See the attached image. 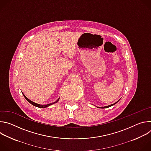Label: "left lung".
I'll return each instance as SVG.
<instances>
[{
    "label": "left lung",
    "mask_w": 151,
    "mask_h": 151,
    "mask_svg": "<svg viewBox=\"0 0 151 151\" xmlns=\"http://www.w3.org/2000/svg\"><path fill=\"white\" fill-rule=\"evenodd\" d=\"M119 100L118 101H119ZM118 101H116V103H114V104H111V105H109V106H104V107H99V108H102V109H104V108H107V107H111V106H113V105H114V104H115Z\"/></svg>",
    "instance_id": "left-lung-1"
}]
</instances>
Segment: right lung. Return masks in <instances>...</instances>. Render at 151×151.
I'll return each instance as SVG.
<instances>
[{"instance_id": "right-lung-1", "label": "right lung", "mask_w": 151, "mask_h": 151, "mask_svg": "<svg viewBox=\"0 0 151 151\" xmlns=\"http://www.w3.org/2000/svg\"><path fill=\"white\" fill-rule=\"evenodd\" d=\"M23 96H24V98L30 103H31L32 105H33V106H36V107H40V108H45V107H48L49 106H50V105H51V104H54V103H57L58 100H59V99H60V98L56 101H55V102H54V103H50V104H45V105H42V104H37V103H35V102H33V101H31L30 100H29L23 93Z\"/></svg>"}]
</instances>
